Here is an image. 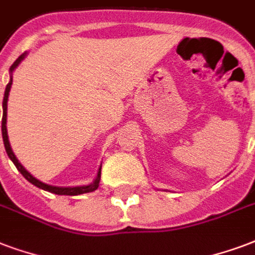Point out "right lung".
<instances>
[{
  "instance_id": "1",
  "label": "right lung",
  "mask_w": 255,
  "mask_h": 255,
  "mask_svg": "<svg viewBox=\"0 0 255 255\" xmlns=\"http://www.w3.org/2000/svg\"><path fill=\"white\" fill-rule=\"evenodd\" d=\"M26 56V52L22 53L21 56H18L16 62L13 63L9 68L10 71V80H9V83H7L6 89H5V94H3V101H2V109H3V114H2V125H1V130H2V138H3V145H5V150H6L7 156L10 158L13 164L16 165V168L18 171L21 172V175L24 176L29 183H32L33 185H36L37 188H41L44 191H48V192H52L56 193V195H70V196H75V195H82V193H87V192H93L95 189L99 187V181H101V168H99L98 175L95 177L93 183L89 185H82V187H55V185H49L45 184L43 181H40L36 177L30 175L29 172L26 171L24 166L21 165L18 160H17V157L14 156V153L11 150L10 148V143H9V138H7V130H6V117H7V97H9V91H10L11 87V82H13V78H11V74H13V71L16 70L17 66L20 64L22 60H24V57Z\"/></svg>"
}]
</instances>
